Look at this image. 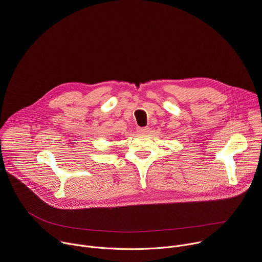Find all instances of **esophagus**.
Instances as JSON below:
<instances>
[{
    "mask_svg": "<svg viewBox=\"0 0 262 262\" xmlns=\"http://www.w3.org/2000/svg\"><path fill=\"white\" fill-rule=\"evenodd\" d=\"M149 130H150L149 127H138L137 128V132L139 134H147L149 132Z\"/></svg>",
    "mask_w": 262,
    "mask_h": 262,
    "instance_id": "obj_1",
    "label": "esophagus"
}]
</instances>
